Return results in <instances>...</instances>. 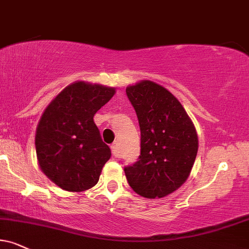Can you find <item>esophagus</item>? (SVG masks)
<instances>
[{
    "label": "esophagus",
    "mask_w": 249,
    "mask_h": 249,
    "mask_svg": "<svg viewBox=\"0 0 249 249\" xmlns=\"http://www.w3.org/2000/svg\"><path fill=\"white\" fill-rule=\"evenodd\" d=\"M110 150H112V153L114 156H118V150H119V146H118V143H113L112 145H110Z\"/></svg>",
    "instance_id": "esophagus-1"
}]
</instances>
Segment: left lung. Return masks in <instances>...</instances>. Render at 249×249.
Listing matches in <instances>:
<instances>
[{"mask_svg": "<svg viewBox=\"0 0 249 249\" xmlns=\"http://www.w3.org/2000/svg\"><path fill=\"white\" fill-rule=\"evenodd\" d=\"M141 129V156L124 168L128 183L145 198H161L188 179L198 150L195 125L176 96L152 81L125 89Z\"/></svg>", "mask_w": 249, "mask_h": 249, "instance_id": "obj_1", "label": "left lung"}]
</instances>
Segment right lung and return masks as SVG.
I'll return each mask as SVG.
<instances>
[{
  "label": "right lung",
  "instance_id": "obj_1",
  "mask_svg": "<svg viewBox=\"0 0 249 249\" xmlns=\"http://www.w3.org/2000/svg\"><path fill=\"white\" fill-rule=\"evenodd\" d=\"M115 94V88L77 81L69 84L46 107L36 130L40 170L68 192H84L97 185L110 158L93 116Z\"/></svg>",
  "mask_w": 249,
  "mask_h": 249
}]
</instances>
